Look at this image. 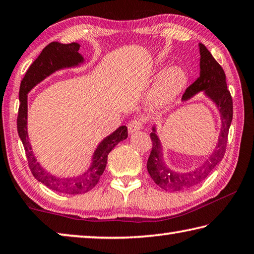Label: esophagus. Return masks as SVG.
I'll list each match as a JSON object with an SVG mask.
<instances>
[{
  "mask_svg": "<svg viewBox=\"0 0 254 254\" xmlns=\"http://www.w3.org/2000/svg\"><path fill=\"white\" fill-rule=\"evenodd\" d=\"M142 127H143L142 121H141V120H139V119H135V120H133V121H131L130 124H128V127H127L128 133H134L136 131L141 130Z\"/></svg>",
  "mask_w": 254,
  "mask_h": 254,
  "instance_id": "obj_1",
  "label": "esophagus"
}]
</instances>
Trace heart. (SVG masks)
<instances>
[{
  "instance_id": "obj_1",
  "label": "heart",
  "mask_w": 254,
  "mask_h": 254,
  "mask_svg": "<svg viewBox=\"0 0 254 254\" xmlns=\"http://www.w3.org/2000/svg\"><path fill=\"white\" fill-rule=\"evenodd\" d=\"M187 83V75L182 67L171 66L159 77L151 94V103L154 106L168 104L183 91Z\"/></svg>"
}]
</instances>
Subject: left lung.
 Returning <instances> with one entry per match:
<instances>
[{"label":"left lung","mask_w":254,"mask_h":254,"mask_svg":"<svg viewBox=\"0 0 254 254\" xmlns=\"http://www.w3.org/2000/svg\"><path fill=\"white\" fill-rule=\"evenodd\" d=\"M200 53V75L194 83L185 91L183 100L186 101L196 93L204 91L206 95L212 98L216 103L222 117L221 134L218 137V142L214 152L207 160L200 166L198 169H195L190 173L179 174L167 168L163 162L161 143L159 141L156 133H150L152 141V149L147 162L148 173L151 176L153 182L165 190L178 191L184 189L191 188L200 184L209 174L214 170L217 163L222 161L226 151L227 136H229L230 126L233 119V101L226 85V76L222 66L214 59L212 54L207 48L199 44Z\"/></svg>","instance_id":"8db88e82"}]
</instances>
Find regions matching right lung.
I'll use <instances>...</instances> for the list:
<instances>
[{
	"mask_svg": "<svg viewBox=\"0 0 254 254\" xmlns=\"http://www.w3.org/2000/svg\"><path fill=\"white\" fill-rule=\"evenodd\" d=\"M80 46L76 42L64 45L59 42H51L42 49L38 58L30 65L29 69L25 72L23 79L21 80L19 91V112L16 127L21 141H22L25 154H27L28 165L31 170L33 177L38 182L46 185L47 187L55 191L64 192V194H84L96 186L106 167L107 156L111 150L117 145L120 141L127 137V127H120L117 131L111 135L105 137L98 145L96 151L94 152L93 163L89 169L79 177L76 178H58L50 175L49 173L40 167L34 158L30 147L27 132V94L31 91L33 86L40 83L47 76L53 74L54 71L65 67L77 66L83 63V57L78 53Z\"/></svg>",
	"mask_w": 254,
	"mask_h": 254,
	"instance_id": "add662e5",
	"label": "right lung"
}]
</instances>
